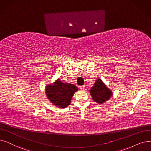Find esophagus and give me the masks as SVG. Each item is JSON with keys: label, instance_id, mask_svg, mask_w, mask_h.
Segmentation results:
<instances>
[{"label": "esophagus", "instance_id": "34e87169", "mask_svg": "<svg viewBox=\"0 0 151 151\" xmlns=\"http://www.w3.org/2000/svg\"><path fill=\"white\" fill-rule=\"evenodd\" d=\"M79 88H80L81 90H83L84 88H85V86H80Z\"/></svg>", "mask_w": 151, "mask_h": 151}]
</instances>
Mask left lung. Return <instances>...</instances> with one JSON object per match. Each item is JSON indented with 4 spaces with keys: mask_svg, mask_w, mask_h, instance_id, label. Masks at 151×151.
<instances>
[{
    "mask_svg": "<svg viewBox=\"0 0 151 151\" xmlns=\"http://www.w3.org/2000/svg\"><path fill=\"white\" fill-rule=\"evenodd\" d=\"M93 100L99 104H103L111 99L113 95L111 90L108 88L100 78H97L93 86L90 90Z\"/></svg>",
    "mask_w": 151,
    "mask_h": 151,
    "instance_id": "obj_1",
    "label": "left lung"
}]
</instances>
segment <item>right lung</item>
<instances>
[{
    "instance_id": "obj_1",
    "label": "right lung",
    "mask_w": 151,
    "mask_h": 151,
    "mask_svg": "<svg viewBox=\"0 0 151 151\" xmlns=\"http://www.w3.org/2000/svg\"><path fill=\"white\" fill-rule=\"evenodd\" d=\"M78 88L73 83L63 82L60 79L45 87V93L51 103L58 108H64L70 105L72 97Z\"/></svg>"
}]
</instances>
